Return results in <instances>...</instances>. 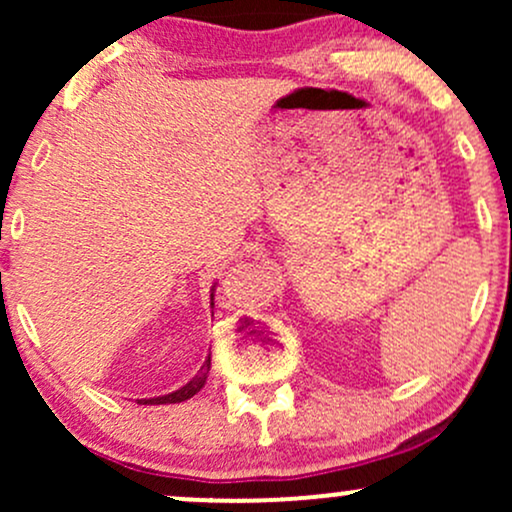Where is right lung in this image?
<instances>
[{
  "mask_svg": "<svg viewBox=\"0 0 512 512\" xmlns=\"http://www.w3.org/2000/svg\"><path fill=\"white\" fill-rule=\"evenodd\" d=\"M211 298H214V296H211ZM209 368H211V356L207 358V361H204V366L199 368V373L185 387H180V390L170 392V395H163V397L142 399V402H139V404H178V402H185V399H190L192 395H197V392L204 387V383H207Z\"/></svg>",
  "mask_w": 512,
  "mask_h": 512,
  "instance_id": "obj_1",
  "label": "right lung"
}]
</instances>
